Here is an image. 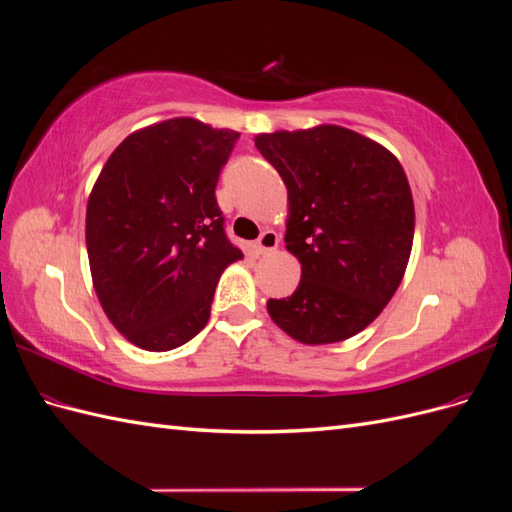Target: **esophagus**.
Wrapping results in <instances>:
<instances>
[{"mask_svg": "<svg viewBox=\"0 0 512 512\" xmlns=\"http://www.w3.org/2000/svg\"><path fill=\"white\" fill-rule=\"evenodd\" d=\"M277 243H280V237H277V232H273V230H265L262 232V235L258 237V241H256V252L258 254H271L275 247H277Z\"/></svg>", "mask_w": 512, "mask_h": 512, "instance_id": "1", "label": "esophagus"}]
</instances>
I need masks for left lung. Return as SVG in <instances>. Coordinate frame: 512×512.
I'll return each instance as SVG.
<instances>
[{"label": "left lung", "instance_id": "left-lung-1", "mask_svg": "<svg viewBox=\"0 0 512 512\" xmlns=\"http://www.w3.org/2000/svg\"><path fill=\"white\" fill-rule=\"evenodd\" d=\"M258 151L288 190L286 250L301 262L273 322L307 346L335 344L374 322L406 273L414 203L389 149L342 126L258 134Z\"/></svg>", "mask_w": 512, "mask_h": 512}]
</instances>
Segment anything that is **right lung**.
I'll return each mask as SVG.
<instances>
[{
	"label": "right lung",
	"mask_w": 512,
	"mask_h": 512,
	"mask_svg": "<svg viewBox=\"0 0 512 512\" xmlns=\"http://www.w3.org/2000/svg\"><path fill=\"white\" fill-rule=\"evenodd\" d=\"M239 132L175 117L132 132L87 200L100 305L134 346L166 352L205 329L220 275L243 254L215 200Z\"/></svg>",
	"instance_id": "obj_1"
}]
</instances>
